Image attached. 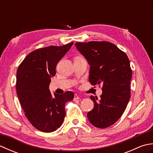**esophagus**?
<instances>
[{"label":"esophagus","instance_id":"1","mask_svg":"<svg viewBox=\"0 0 153 153\" xmlns=\"http://www.w3.org/2000/svg\"><path fill=\"white\" fill-rule=\"evenodd\" d=\"M79 96L76 95V94H75L74 97V100H79Z\"/></svg>","mask_w":153,"mask_h":153}]
</instances>
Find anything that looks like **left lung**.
I'll return each instance as SVG.
<instances>
[{
	"label": "left lung",
	"instance_id": "8db88e82",
	"mask_svg": "<svg viewBox=\"0 0 153 153\" xmlns=\"http://www.w3.org/2000/svg\"><path fill=\"white\" fill-rule=\"evenodd\" d=\"M75 45L90 65L89 82L102 86L99 99L90 97L94 108L87 113V118L96 128H108L122 116L130 99L132 71L129 58L110 42L90 41Z\"/></svg>",
	"mask_w": 153,
	"mask_h": 153
}]
</instances>
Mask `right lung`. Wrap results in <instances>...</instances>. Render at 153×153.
<instances>
[{
  "label": "right lung",
  "mask_w": 153,
  "mask_h": 153,
  "mask_svg": "<svg viewBox=\"0 0 153 153\" xmlns=\"http://www.w3.org/2000/svg\"><path fill=\"white\" fill-rule=\"evenodd\" d=\"M74 42L64 46L37 49L24 58L16 74V91L25 115L38 130L50 133L62 124L65 105L72 100L74 93H54L49 90L51 77L56 74V67L70 49Z\"/></svg>",
  "instance_id": "right-lung-1"
}]
</instances>
